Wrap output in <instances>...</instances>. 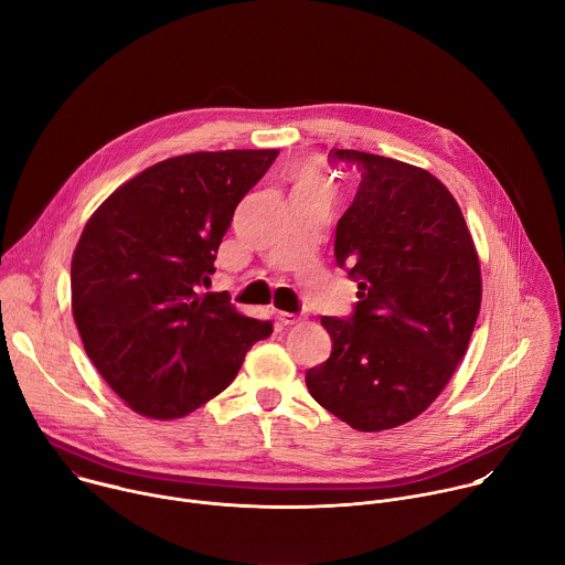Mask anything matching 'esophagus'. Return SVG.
Segmentation results:
<instances>
[{
  "label": "esophagus",
  "mask_w": 565,
  "mask_h": 565,
  "mask_svg": "<svg viewBox=\"0 0 565 565\" xmlns=\"http://www.w3.org/2000/svg\"><path fill=\"white\" fill-rule=\"evenodd\" d=\"M277 319H279L281 327H295V324H299V321H301L303 317L297 315V312H284V310H281V312L277 315Z\"/></svg>",
  "instance_id": "esophagus-1"
}]
</instances>
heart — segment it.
<instances>
[{
  "mask_svg": "<svg viewBox=\"0 0 565 565\" xmlns=\"http://www.w3.org/2000/svg\"><path fill=\"white\" fill-rule=\"evenodd\" d=\"M299 183H317V185H324V181H321V177L312 170H303L301 177H299Z\"/></svg>",
  "mask_w": 565,
  "mask_h": 565,
  "instance_id": "b5f03b06",
  "label": "heart"
}]
</instances>
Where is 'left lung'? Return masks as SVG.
Returning a JSON list of instances; mask_svg holds the SVG:
<instances>
[{"label": "left lung", "instance_id": "8db88e82", "mask_svg": "<svg viewBox=\"0 0 565 565\" xmlns=\"http://www.w3.org/2000/svg\"><path fill=\"white\" fill-rule=\"evenodd\" d=\"M329 158L362 177L335 230V262L360 301L344 319L321 317L333 351L306 386L353 429H393L431 405L469 347L478 255L456 199L429 172L355 149Z\"/></svg>", "mask_w": 565, "mask_h": 565}]
</instances>
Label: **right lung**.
<instances>
[{
    "instance_id": "add662e5",
    "label": "right lung",
    "mask_w": 565,
    "mask_h": 565,
    "mask_svg": "<svg viewBox=\"0 0 565 565\" xmlns=\"http://www.w3.org/2000/svg\"><path fill=\"white\" fill-rule=\"evenodd\" d=\"M277 149L168 158L118 188L89 218L71 262L85 351L136 414L183 418L218 395L273 321L201 292L232 214Z\"/></svg>"
}]
</instances>
